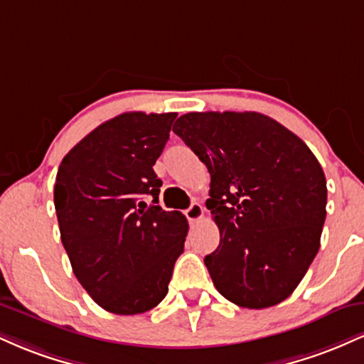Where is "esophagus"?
I'll return each instance as SVG.
<instances>
[{
	"label": "esophagus",
	"instance_id": "1",
	"mask_svg": "<svg viewBox=\"0 0 364 364\" xmlns=\"http://www.w3.org/2000/svg\"><path fill=\"white\" fill-rule=\"evenodd\" d=\"M203 212H205V210H203V207L200 205L198 202H195V203H191V205L186 208L185 215H186V219L190 220L191 224H195V223H198L200 219H202Z\"/></svg>",
	"mask_w": 364,
	"mask_h": 364
}]
</instances>
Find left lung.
<instances>
[{
  "label": "left lung",
  "instance_id": "1",
  "mask_svg": "<svg viewBox=\"0 0 364 364\" xmlns=\"http://www.w3.org/2000/svg\"><path fill=\"white\" fill-rule=\"evenodd\" d=\"M173 132L210 173L215 289L250 310L289 298L318 253L327 181L308 145L260 112H188Z\"/></svg>",
  "mask_w": 364,
  "mask_h": 364
}]
</instances>
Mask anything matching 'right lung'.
Returning <instances> with one entry per match:
<instances>
[{
  "label": "right lung",
  "instance_id": "right-lung-1",
  "mask_svg": "<svg viewBox=\"0 0 364 364\" xmlns=\"http://www.w3.org/2000/svg\"><path fill=\"white\" fill-rule=\"evenodd\" d=\"M176 112H123L99 124L61 161L54 207L75 277L99 306L136 315L168 294L188 220L159 203L154 164Z\"/></svg>",
  "mask_w": 364,
  "mask_h": 364
}]
</instances>
